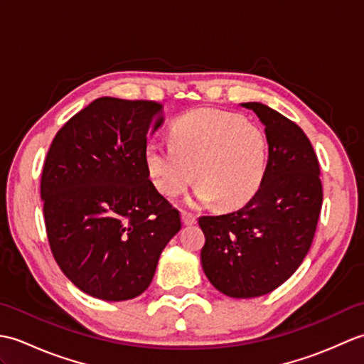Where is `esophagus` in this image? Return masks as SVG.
<instances>
[{"mask_svg": "<svg viewBox=\"0 0 364 364\" xmlns=\"http://www.w3.org/2000/svg\"><path fill=\"white\" fill-rule=\"evenodd\" d=\"M181 220H183L184 225H192V223H196V222H197V218H196L194 214L183 211V213H181Z\"/></svg>", "mask_w": 364, "mask_h": 364, "instance_id": "obj_1", "label": "esophagus"}]
</instances>
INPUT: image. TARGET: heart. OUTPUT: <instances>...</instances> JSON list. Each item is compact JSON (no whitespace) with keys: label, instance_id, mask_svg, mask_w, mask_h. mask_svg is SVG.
Listing matches in <instances>:
<instances>
[{"label":"heart","instance_id":"1","mask_svg":"<svg viewBox=\"0 0 364 364\" xmlns=\"http://www.w3.org/2000/svg\"><path fill=\"white\" fill-rule=\"evenodd\" d=\"M170 144L150 141L144 151L153 184L168 198L183 194L196 176L198 200L233 210L249 202L264 180L267 136L239 114L192 109L173 122Z\"/></svg>","mask_w":364,"mask_h":364}]
</instances>
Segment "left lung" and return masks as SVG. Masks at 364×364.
<instances>
[{
  "instance_id": "8db88e82",
  "label": "left lung",
  "mask_w": 364,
  "mask_h": 364,
  "mask_svg": "<svg viewBox=\"0 0 364 364\" xmlns=\"http://www.w3.org/2000/svg\"><path fill=\"white\" fill-rule=\"evenodd\" d=\"M266 127L264 180L241 210L203 215L202 267L215 289L264 296L296 272L310 250L322 208L319 161L297 123L261 103H244Z\"/></svg>"
}]
</instances>
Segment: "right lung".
<instances>
[{"label":"right lung","mask_w":364,"mask_h":364,"mask_svg":"<svg viewBox=\"0 0 364 364\" xmlns=\"http://www.w3.org/2000/svg\"><path fill=\"white\" fill-rule=\"evenodd\" d=\"M161 111L149 100L97 98L58 131L46 154L41 196L50 249L68 280L92 297L141 296L181 228L144 158Z\"/></svg>","instance_id":"1"}]
</instances>
